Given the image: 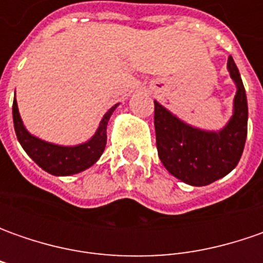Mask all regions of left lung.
Returning <instances> with one entry per match:
<instances>
[{"instance_id":"obj_1","label":"left lung","mask_w":263,"mask_h":263,"mask_svg":"<svg viewBox=\"0 0 263 263\" xmlns=\"http://www.w3.org/2000/svg\"><path fill=\"white\" fill-rule=\"evenodd\" d=\"M227 70L236 85L233 114L219 130L192 126L155 102L158 155L168 173L190 186H206L231 173L248 136V98L238 68L228 57Z\"/></svg>"}]
</instances>
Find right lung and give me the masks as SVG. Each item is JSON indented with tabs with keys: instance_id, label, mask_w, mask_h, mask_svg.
Instances as JSON below:
<instances>
[{
	"instance_id": "add662e5",
	"label": "right lung",
	"mask_w": 263,
	"mask_h": 263,
	"mask_svg": "<svg viewBox=\"0 0 263 263\" xmlns=\"http://www.w3.org/2000/svg\"><path fill=\"white\" fill-rule=\"evenodd\" d=\"M117 106L118 104L111 106L106 111L105 116L99 121L95 135L89 140L73 146H66V145L46 142L32 135L23 124V120L18 112L17 101L14 98L13 121H14L15 135L26 154L44 171L52 176H73L92 167L101 158L106 145V126Z\"/></svg>"
}]
</instances>
